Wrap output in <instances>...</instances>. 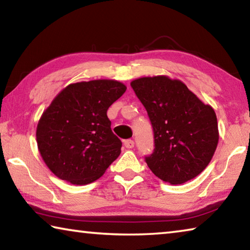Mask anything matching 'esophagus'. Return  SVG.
<instances>
[{
  "instance_id": "obj_1",
  "label": "esophagus",
  "mask_w": 250,
  "mask_h": 250,
  "mask_svg": "<svg viewBox=\"0 0 250 250\" xmlns=\"http://www.w3.org/2000/svg\"><path fill=\"white\" fill-rule=\"evenodd\" d=\"M125 146L126 147V149H132V147L134 146V141L131 140V139H128V140L125 141Z\"/></svg>"
}]
</instances>
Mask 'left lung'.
<instances>
[{
	"mask_svg": "<svg viewBox=\"0 0 250 250\" xmlns=\"http://www.w3.org/2000/svg\"><path fill=\"white\" fill-rule=\"evenodd\" d=\"M146 109L154 132V151L146 156L150 170L164 182L182 184L208 166L219 133L214 109L179 79L167 76L131 82Z\"/></svg>",
	"mask_w": 250,
	"mask_h": 250,
	"instance_id": "left-lung-1",
	"label": "left lung"
}]
</instances>
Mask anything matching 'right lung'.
Instances as JSON below:
<instances>
[{
  "instance_id": "right-lung-1",
  "label": "right lung",
  "mask_w": 250,
  "mask_h": 250,
  "mask_svg": "<svg viewBox=\"0 0 250 250\" xmlns=\"http://www.w3.org/2000/svg\"><path fill=\"white\" fill-rule=\"evenodd\" d=\"M125 90L117 80L98 79L70 83L55 97L36 129L39 151L55 175L89 184L120 155L122 143L107 110Z\"/></svg>"
}]
</instances>
